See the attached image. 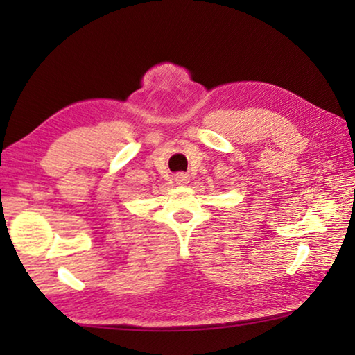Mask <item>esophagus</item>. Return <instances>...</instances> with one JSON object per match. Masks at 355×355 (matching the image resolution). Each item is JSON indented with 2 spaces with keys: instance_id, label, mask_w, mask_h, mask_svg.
Masks as SVG:
<instances>
[{
  "instance_id": "obj_1",
  "label": "esophagus",
  "mask_w": 355,
  "mask_h": 355,
  "mask_svg": "<svg viewBox=\"0 0 355 355\" xmlns=\"http://www.w3.org/2000/svg\"><path fill=\"white\" fill-rule=\"evenodd\" d=\"M177 182L178 183H188V180H189V175H188V173H178V175H177Z\"/></svg>"
}]
</instances>
